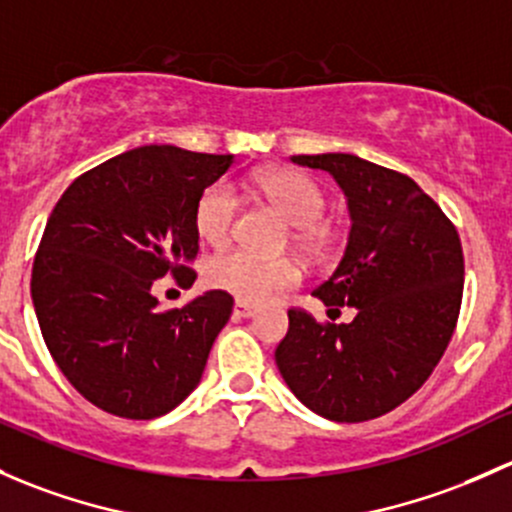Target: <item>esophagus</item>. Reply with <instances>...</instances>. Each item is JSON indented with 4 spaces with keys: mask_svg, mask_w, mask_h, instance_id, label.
<instances>
[{
    "mask_svg": "<svg viewBox=\"0 0 512 512\" xmlns=\"http://www.w3.org/2000/svg\"><path fill=\"white\" fill-rule=\"evenodd\" d=\"M255 306L252 304H245V301H235L233 306V314L240 316V319H247V316H255Z\"/></svg>",
    "mask_w": 512,
    "mask_h": 512,
    "instance_id": "esophagus-1",
    "label": "esophagus"
}]
</instances>
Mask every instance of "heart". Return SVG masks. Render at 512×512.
Here are the masks:
<instances>
[{
  "mask_svg": "<svg viewBox=\"0 0 512 512\" xmlns=\"http://www.w3.org/2000/svg\"><path fill=\"white\" fill-rule=\"evenodd\" d=\"M257 191L294 225V242L304 250L324 245V225L319 218L326 211V191L309 174L292 169L262 171L255 179ZM240 201L228 181H215L198 196L193 208V225L208 245L230 240L238 220ZM208 284L233 294L245 304H265L297 287L301 272L292 260H267L247 250H228L215 255L206 267Z\"/></svg>",
  "mask_w": 512,
  "mask_h": 512,
  "instance_id": "b5f03b06",
  "label": "heart"
}]
</instances>
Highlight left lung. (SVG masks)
<instances>
[{
    "instance_id": "obj_1",
    "label": "left lung",
    "mask_w": 512,
    "mask_h": 512,
    "mask_svg": "<svg viewBox=\"0 0 512 512\" xmlns=\"http://www.w3.org/2000/svg\"><path fill=\"white\" fill-rule=\"evenodd\" d=\"M328 171L351 208V238L336 272L314 289L319 321L289 309L274 360L289 390L333 422H365L419 390L451 341L464 297V250L456 225L407 174L353 154H297ZM343 305L351 325H333Z\"/></svg>"
}]
</instances>
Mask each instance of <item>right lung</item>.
<instances>
[{
  "label": "right lung",
  "instance_id": "right-lung-1",
  "mask_svg": "<svg viewBox=\"0 0 512 512\" xmlns=\"http://www.w3.org/2000/svg\"><path fill=\"white\" fill-rule=\"evenodd\" d=\"M233 164L149 144L102 161L66 188L31 270L43 341L61 373L100 410L154 419L198 385L233 314L223 289L161 309L152 284L171 274L191 287L198 252L193 208Z\"/></svg>",
  "mask_w": 512,
  "mask_h": 512
}]
</instances>
